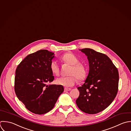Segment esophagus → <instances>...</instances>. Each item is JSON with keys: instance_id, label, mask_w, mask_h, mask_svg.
Listing matches in <instances>:
<instances>
[{"instance_id": "obj_1", "label": "esophagus", "mask_w": 131, "mask_h": 131, "mask_svg": "<svg viewBox=\"0 0 131 131\" xmlns=\"http://www.w3.org/2000/svg\"><path fill=\"white\" fill-rule=\"evenodd\" d=\"M71 89V88H65L64 89V92H66V91H70Z\"/></svg>"}]
</instances>
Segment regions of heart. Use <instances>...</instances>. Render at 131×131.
Returning a JSON list of instances; mask_svg holds the SVG:
<instances>
[{"label": "heart", "mask_w": 131, "mask_h": 131, "mask_svg": "<svg viewBox=\"0 0 131 131\" xmlns=\"http://www.w3.org/2000/svg\"><path fill=\"white\" fill-rule=\"evenodd\" d=\"M60 60L62 62L71 65L69 71V74L70 75L58 78L56 81L58 85L66 87H71L78 81L76 76L80 80H83L86 78L87 75L86 67L84 64L79 62V58L74 53L70 52H66L60 57ZM49 68L53 75H58L59 74L60 68L56 62L52 61L50 64Z\"/></svg>", "instance_id": "heart-1"}]
</instances>
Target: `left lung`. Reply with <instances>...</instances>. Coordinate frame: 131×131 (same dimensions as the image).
I'll use <instances>...</instances> for the list:
<instances>
[{
    "mask_svg": "<svg viewBox=\"0 0 131 131\" xmlns=\"http://www.w3.org/2000/svg\"><path fill=\"white\" fill-rule=\"evenodd\" d=\"M80 50L87 56L89 71L85 83L78 88L80 95L76 104L83 112L96 114L107 108L116 97L118 71L107 55L90 48Z\"/></svg>",
    "mask_w": 131,
    "mask_h": 131,
    "instance_id": "left-lung-1",
    "label": "left lung"
}]
</instances>
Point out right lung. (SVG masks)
I'll return each instance as SVG.
<instances>
[{"label": "right lung", "instance_id": "1", "mask_svg": "<svg viewBox=\"0 0 131 131\" xmlns=\"http://www.w3.org/2000/svg\"><path fill=\"white\" fill-rule=\"evenodd\" d=\"M54 57V53L41 49L27 56L16 68V96L33 113L41 115L50 111L64 91L63 86L48 84L54 80L49 68Z\"/></svg>", "mask_w": 131, "mask_h": 131}]
</instances>
